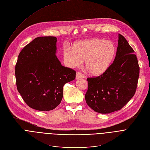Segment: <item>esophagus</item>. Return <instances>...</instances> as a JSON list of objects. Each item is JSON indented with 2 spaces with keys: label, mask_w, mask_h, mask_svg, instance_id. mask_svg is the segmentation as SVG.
<instances>
[{
  "label": "esophagus",
  "mask_w": 150,
  "mask_h": 150,
  "mask_svg": "<svg viewBox=\"0 0 150 150\" xmlns=\"http://www.w3.org/2000/svg\"><path fill=\"white\" fill-rule=\"evenodd\" d=\"M85 76L84 75L79 72H77L76 74V79H79V78H84Z\"/></svg>",
  "instance_id": "1"
}]
</instances>
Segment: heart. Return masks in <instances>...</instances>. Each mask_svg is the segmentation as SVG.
I'll use <instances>...</instances> for the list:
<instances>
[{
	"label": "heart",
	"instance_id": "heart-1",
	"mask_svg": "<svg viewBox=\"0 0 150 150\" xmlns=\"http://www.w3.org/2000/svg\"><path fill=\"white\" fill-rule=\"evenodd\" d=\"M116 54L115 45L101 38H92L74 44L73 49H63V59L69 67L80 66L83 60L90 73L95 76L102 75L111 66Z\"/></svg>",
	"mask_w": 150,
	"mask_h": 150
}]
</instances>
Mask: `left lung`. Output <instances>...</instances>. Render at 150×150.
I'll use <instances>...</instances> for the list:
<instances>
[{
    "mask_svg": "<svg viewBox=\"0 0 150 150\" xmlns=\"http://www.w3.org/2000/svg\"><path fill=\"white\" fill-rule=\"evenodd\" d=\"M115 60L107 71L96 77L87 78L85 95L87 105L99 113L121 110L135 94L139 66L133 48L121 34Z\"/></svg>",
    "mask_w": 150,
    "mask_h": 150,
    "instance_id": "left-lung-1",
    "label": "left lung"
}]
</instances>
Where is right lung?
Returning <instances> with one entry per match:
<instances>
[{
	"label": "right lung",
	"mask_w": 150,
	"mask_h": 150,
	"mask_svg": "<svg viewBox=\"0 0 150 150\" xmlns=\"http://www.w3.org/2000/svg\"><path fill=\"white\" fill-rule=\"evenodd\" d=\"M55 37H39L20 52L15 74L18 92L32 108L49 111L60 104L64 85L75 79L76 71L62 65L56 54Z\"/></svg>",
	"instance_id": "right-lung-1"
}]
</instances>
